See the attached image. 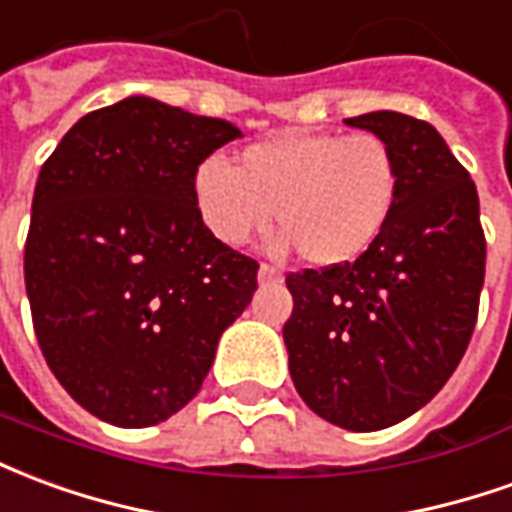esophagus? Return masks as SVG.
<instances>
[{
    "label": "esophagus",
    "instance_id": "obj_1",
    "mask_svg": "<svg viewBox=\"0 0 512 512\" xmlns=\"http://www.w3.org/2000/svg\"><path fill=\"white\" fill-rule=\"evenodd\" d=\"M278 281H284V273L278 267H273V264L259 267V284H278Z\"/></svg>",
    "mask_w": 512,
    "mask_h": 512
}]
</instances>
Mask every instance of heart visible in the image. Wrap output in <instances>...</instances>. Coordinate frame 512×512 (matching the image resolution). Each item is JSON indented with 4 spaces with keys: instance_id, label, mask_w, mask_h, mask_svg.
<instances>
[{
    "instance_id": "b5f03b06",
    "label": "heart",
    "mask_w": 512,
    "mask_h": 512,
    "mask_svg": "<svg viewBox=\"0 0 512 512\" xmlns=\"http://www.w3.org/2000/svg\"><path fill=\"white\" fill-rule=\"evenodd\" d=\"M400 190V165L375 132H284L242 148L237 168L206 159L192 192L206 228L242 245L275 223L281 245L314 267H344L386 228Z\"/></svg>"
}]
</instances>
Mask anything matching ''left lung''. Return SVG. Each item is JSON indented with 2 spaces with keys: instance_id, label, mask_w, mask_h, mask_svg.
Returning <instances> with one entry per match:
<instances>
[{
  "instance_id": "1",
  "label": "left lung",
  "mask_w": 512,
  "mask_h": 512,
  "mask_svg": "<svg viewBox=\"0 0 512 512\" xmlns=\"http://www.w3.org/2000/svg\"><path fill=\"white\" fill-rule=\"evenodd\" d=\"M389 140L400 190L386 228L355 262L286 275L289 375L311 411L355 433L408 419L444 389L469 347L485 234L469 170L427 121L347 118Z\"/></svg>"
}]
</instances>
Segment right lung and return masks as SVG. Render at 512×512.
I'll use <instances>...</instances> for the list:
<instances>
[{"mask_svg":"<svg viewBox=\"0 0 512 512\" xmlns=\"http://www.w3.org/2000/svg\"><path fill=\"white\" fill-rule=\"evenodd\" d=\"M234 123L148 96L88 112L43 162L24 284L43 358L101 422L151 427L198 394L259 262L204 226L195 170Z\"/></svg>","mask_w":512,"mask_h":512,"instance_id":"obj_1","label":"right lung"}]
</instances>
